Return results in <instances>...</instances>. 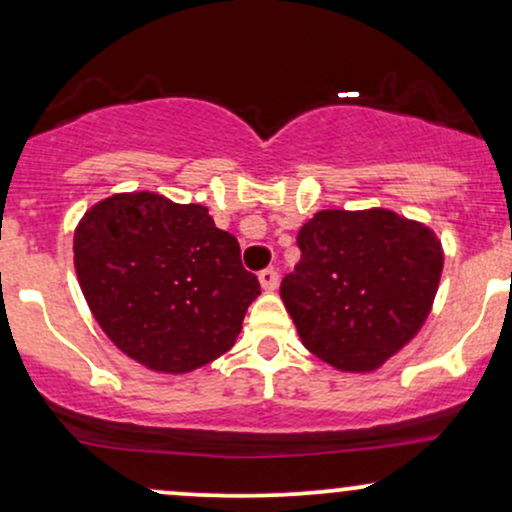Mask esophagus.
Masks as SVG:
<instances>
[{
  "label": "esophagus",
  "mask_w": 512,
  "mask_h": 512,
  "mask_svg": "<svg viewBox=\"0 0 512 512\" xmlns=\"http://www.w3.org/2000/svg\"><path fill=\"white\" fill-rule=\"evenodd\" d=\"M258 280H261V287H263V290H266V292H273L275 287H278L280 275H278V271H275V268H266V271L258 273Z\"/></svg>",
  "instance_id": "1"
}]
</instances>
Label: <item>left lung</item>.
I'll use <instances>...</instances> for the list:
<instances>
[{"label": "left lung", "mask_w": 512, "mask_h": 512, "mask_svg": "<svg viewBox=\"0 0 512 512\" xmlns=\"http://www.w3.org/2000/svg\"><path fill=\"white\" fill-rule=\"evenodd\" d=\"M302 258L280 297L304 348L341 372H372L426 324L440 239L394 210H321L297 234Z\"/></svg>", "instance_id": "8db88e82"}]
</instances>
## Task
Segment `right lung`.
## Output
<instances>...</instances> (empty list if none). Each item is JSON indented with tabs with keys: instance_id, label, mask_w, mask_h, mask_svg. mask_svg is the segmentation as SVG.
<instances>
[{
	"instance_id": "1",
	"label": "right lung",
	"mask_w": 512,
	"mask_h": 512,
	"mask_svg": "<svg viewBox=\"0 0 512 512\" xmlns=\"http://www.w3.org/2000/svg\"><path fill=\"white\" fill-rule=\"evenodd\" d=\"M74 271L103 333L166 375L227 353L261 295L237 237L217 229L208 208L152 191L116 193L84 212Z\"/></svg>"
}]
</instances>
